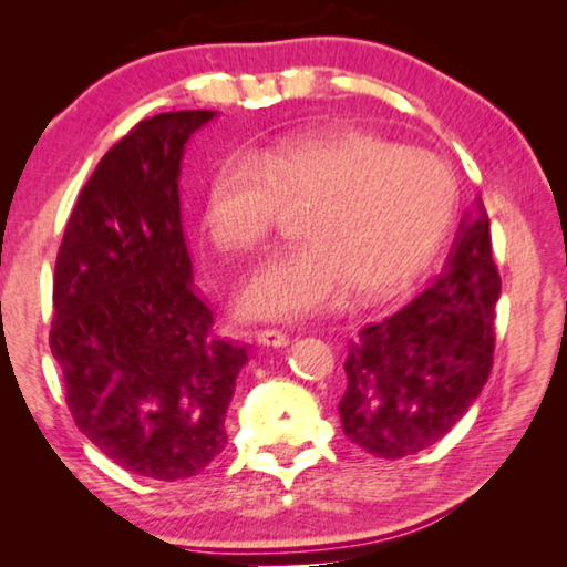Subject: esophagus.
Instances as JSON below:
<instances>
[{
	"mask_svg": "<svg viewBox=\"0 0 567 567\" xmlns=\"http://www.w3.org/2000/svg\"><path fill=\"white\" fill-rule=\"evenodd\" d=\"M255 340L260 344H267V348H287V344H290V338L280 330H257Z\"/></svg>",
	"mask_w": 567,
	"mask_h": 567,
	"instance_id": "esophagus-1",
	"label": "esophagus"
}]
</instances>
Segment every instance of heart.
Here are the masks:
<instances>
[{"mask_svg": "<svg viewBox=\"0 0 567 567\" xmlns=\"http://www.w3.org/2000/svg\"><path fill=\"white\" fill-rule=\"evenodd\" d=\"M282 205H305L295 225L305 243L267 257L239 287L235 307L249 320H297L344 287L358 302L405 290L447 233L453 182L425 152L320 127L227 155L207 179L199 225L217 252L245 255Z\"/></svg>", "mask_w": 567, "mask_h": 567, "instance_id": "1", "label": "heart"}]
</instances>
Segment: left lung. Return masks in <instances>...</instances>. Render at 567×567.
<instances>
[{
	"mask_svg": "<svg viewBox=\"0 0 567 567\" xmlns=\"http://www.w3.org/2000/svg\"><path fill=\"white\" fill-rule=\"evenodd\" d=\"M497 297L491 219L477 197L435 282L354 334L344 360L342 433L385 460L415 455L450 433L491 375Z\"/></svg>",
	"mask_w": 567,
	"mask_h": 567,
	"instance_id": "1",
	"label": "left lung"
}]
</instances>
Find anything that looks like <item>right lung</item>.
Instances as JSON below:
<instances>
[{"label": "right lung", "mask_w": 567, "mask_h": 567, "mask_svg": "<svg viewBox=\"0 0 567 567\" xmlns=\"http://www.w3.org/2000/svg\"><path fill=\"white\" fill-rule=\"evenodd\" d=\"M215 117L167 112L122 137L80 192L54 267L50 344L76 427L112 463L169 483L225 450L247 364V344L213 338L182 229V159Z\"/></svg>", "instance_id": "right-lung-1"}]
</instances>
